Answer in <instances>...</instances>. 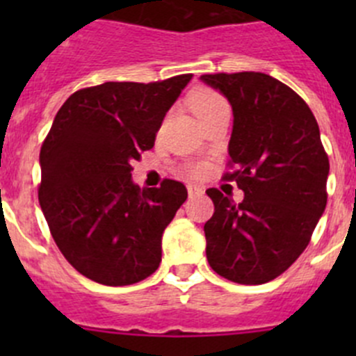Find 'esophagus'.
<instances>
[{"label": "esophagus", "instance_id": "34e87169", "mask_svg": "<svg viewBox=\"0 0 356 356\" xmlns=\"http://www.w3.org/2000/svg\"><path fill=\"white\" fill-rule=\"evenodd\" d=\"M188 193H189V196H198V195H203V188H200V186H196V184H189L188 186Z\"/></svg>", "mask_w": 356, "mask_h": 356}]
</instances>
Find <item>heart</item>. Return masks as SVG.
Returning <instances> with one entry per match:
<instances>
[{
	"label": "heart",
	"mask_w": 356,
	"mask_h": 356,
	"mask_svg": "<svg viewBox=\"0 0 356 356\" xmlns=\"http://www.w3.org/2000/svg\"><path fill=\"white\" fill-rule=\"evenodd\" d=\"M189 105H191L193 111L196 113V117L200 120H204L208 117H213V115L220 113V111L229 110L227 102L222 98L218 92L211 91V89H198L191 95L189 98ZM204 172V165H191L189 167V174L198 177Z\"/></svg>",
	"instance_id": "1"
}]
</instances>
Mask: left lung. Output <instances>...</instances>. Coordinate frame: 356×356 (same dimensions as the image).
<instances>
[{
    "instance_id": "obj_1",
    "label": "left lung",
    "mask_w": 356,
    "mask_h": 356,
    "mask_svg": "<svg viewBox=\"0 0 356 356\" xmlns=\"http://www.w3.org/2000/svg\"><path fill=\"white\" fill-rule=\"evenodd\" d=\"M201 81L232 106L229 165L224 175L245 193L239 204L207 189L215 211L204 224L207 258L222 277L265 284L308 246L327 203L329 158L307 103L261 72L207 74Z\"/></svg>"
}]
</instances>
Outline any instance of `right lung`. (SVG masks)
<instances>
[{
    "label": "right lung",
    "instance_id": "1",
    "mask_svg": "<svg viewBox=\"0 0 356 356\" xmlns=\"http://www.w3.org/2000/svg\"><path fill=\"white\" fill-rule=\"evenodd\" d=\"M193 74L160 82H105L75 91L41 146L39 204L68 264L91 281L129 286L161 261V234L188 198L182 182H132L165 115Z\"/></svg>",
    "mask_w": 356,
    "mask_h": 356
}]
</instances>
